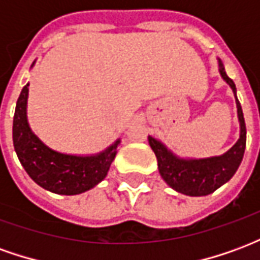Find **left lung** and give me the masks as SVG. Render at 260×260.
<instances>
[{"label": "left lung", "mask_w": 260, "mask_h": 260, "mask_svg": "<svg viewBox=\"0 0 260 260\" xmlns=\"http://www.w3.org/2000/svg\"><path fill=\"white\" fill-rule=\"evenodd\" d=\"M218 72L230 87L233 89L237 103V114L240 121V139L230 150L214 157L182 158L175 156L167 146L157 139L149 136V145L157 157L158 173L167 185L174 191L188 196H206L224 185L240 167L246 145L245 119L242 108L237 99V89L233 79H230L225 69L218 58Z\"/></svg>", "instance_id": "obj_1"}]
</instances>
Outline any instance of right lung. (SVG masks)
Segmentation results:
<instances>
[{"instance_id":"1","label":"right lung","mask_w":260,"mask_h":260,"mask_svg":"<svg viewBox=\"0 0 260 260\" xmlns=\"http://www.w3.org/2000/svg\"><path fill=\"white\" fill-rule=\"evenodd\" d=\"M27 94L29 83L22 89L16 102L12 126L15 152L26 173L37 185L58 195H78L94 188L106 178L117 154L119 139L106 150L90 156H75L53 150L29 126L26 115Z\"/></svg>"}]
</instances>
